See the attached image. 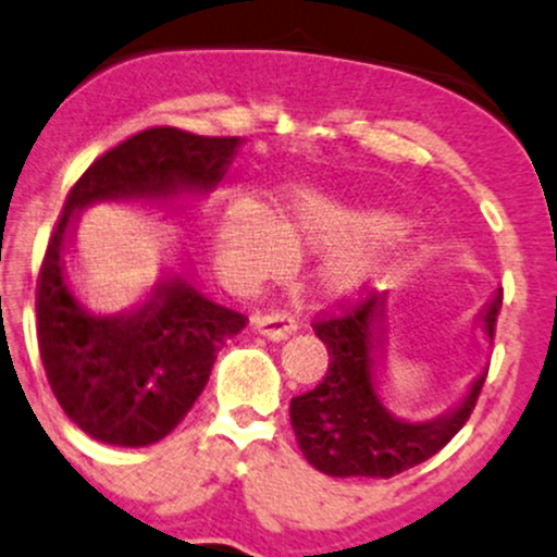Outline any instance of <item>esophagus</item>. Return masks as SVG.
<instances>
[{
	"label": "esophagus",
	"instance_id": "1",
	"mask_svg": "<svg viewBox=\"0 0 557 557\" xmlns=\"http://www.w3.org/2000/svg\"><path fill=\"white\" fill-rule=\"evenodd\" d=\"M253 330L264 334L267 339H274V343H277V339L290 337V334L298 330V321L287 311H272L264 313V317H253Z\"/></svg>",
	"mask_w": 557,
	"mask_h": 557
}]
</instances>
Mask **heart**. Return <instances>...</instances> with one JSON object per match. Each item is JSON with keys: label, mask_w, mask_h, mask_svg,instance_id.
<instances>
[{"label": "heart", "mask_w": 557, "mask_h": 557, "mask_svg": "<svg viewBox=\"0 0 557 557\" xmlns=\"http://www.w3.org/2000/svg\"><path fill=\"white\" fill-rule=\"evenodd\" d=\"M394 218L384 212L352 210L321 197H300L270 220L249 199H233L214 220V249L220 267L238 283L277 277L293 259L338 249L371 237L363 245L334 251L317 270V283L330 296H350L376 283L399 249L392 231Z\"/></svg>", "instance_id": "heart-1"}]
</instances>
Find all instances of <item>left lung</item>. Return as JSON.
<instances>
[{
	"label": "left lung",
	"instance_id": "1",
	"mask_svg": "<svg viewBox=\"0 0 557 557\" xmlns=\"http://www.w3.org/2000/svg\"><path fill=\"white\" fill-rule=\"evenodd\" d=\"M504 293L485 308L487 337H495ZM339 311L313 321L330 352V368L311 392L290 399V423L308 465L332 478H394L423 465L461 431L478 405L487 373L474 381L465 401L431 423L392 418L373 386V358L381 345L384 296L366 290L343 300Z\"/></svg>",
	"mask_w": 557,
	"mask_h": 557
}]
</instances>
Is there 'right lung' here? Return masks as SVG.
Wrapping results in <instances>:
<instances>
[{"instance_id":"1","label":"right lung","mask_w":557,"mask_h":557,"mask_svg":"<svg viewBox=\"0 0 557 557\" xmlns=\"http://www.w3.org/2000/svg\"><path fill=\"white\" fill-rule=\"evenodd\" d=\"M238 145L240 137L152 126L92 160L66 194L38 272V350L66 418L96 441L137 448L165 438L202 394L218 347L249 319L199 296L181 277L160 285L129 317L83 311L62 267L70 218L98 199L212 189Z\"/></svg>"}]
</instances>
